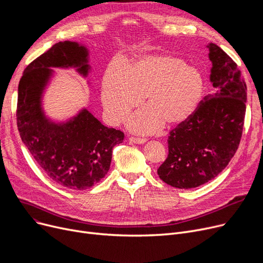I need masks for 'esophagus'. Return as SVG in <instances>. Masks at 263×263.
<instances>
[{"label":"esophagus","mask_w":263,"mask_h":263,"mask_svg":"<svg viewBox=\"0 0 263 263\" xmlns=\"http://www.w3.org/2000/svg\"><path fill=\"white\" fill-rule=\"evenodd\" d=\"M129 141L131 142V143H133V144H144V143H146L147 142V140L146 139H143V137H134V136H131L130 139H129Z\"/></svg>","instance_id":"esophagus-1"}]
</instances>
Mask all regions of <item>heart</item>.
<instances>
[{
	"instance_id": "1",
	"label": "heart",
	"mask_w": 263,
	"mask_h": 263,
	"mask_svg": "<svg viewBox=\"0 0 263 263\" xmlns=\"http://www.w3.org/2000/svg\"><path fill=\"white\" fill-rule=\"evenodd\" d=\"M205 80L195 66L173 54L145 55L122 67L110 65L102 79V102L107 120L118 124L144 98L146 106L130 118L128 127L137 133H154L163 123L175 127L198 109Z\"/></svg>"
}]
</instances>
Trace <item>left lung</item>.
<instances>
[{"mask_svg":"<svg viewBox=\"0 0 263 263\" xmlns=\"http://www.w3.org/2000/svg\"><path fill=\"white\" fill-rule=\"evenodd\" d=\"M214 87L191 118L170 132L168 156L158 168L161 180L174 187H197L212 180L237 153L246 110L247 88L229 55L209 44Z\"/></svg>","mask_w":263,"mask_h":263,"instance_id":"1","label":"left lung"}]
</instances>
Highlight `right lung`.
Segmentation results:
<instances>
[{"mask_svg": "<svg viewBox=\"0 0 263 263\" xmlns=\"http://www.w3.org/2000/svg\"><path fill=\"white\" fill-rule=\"evenodd\" d=\"M69 67L84 77L90 69L88 50L74 41L55 44L25 68L18 87L17 124L22 142L51 180L81 191L107 174L112 150L124 134L103 126L86 108L66 122L46 117L41 97L53 74L50 68Z\"/></svg>", "mask_w": 263, "mask_h": 263, "instance_id": "add662e5", "label": "right lung"}]
</instances>
